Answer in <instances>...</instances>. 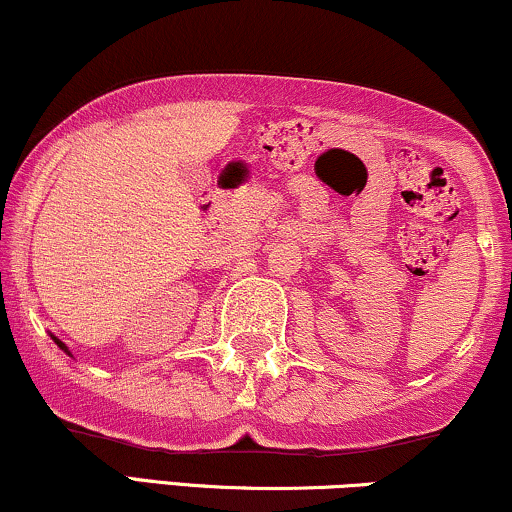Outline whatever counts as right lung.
Masks as SVG:
<instances>
[{"mask_svg":"<svg viewBox=\"0 0 512 512\" xmlns=\"http://www.w3.org/2000/svg\"><path fill=\"white\" fill-rule=\"evenodd\" d=\"M54 342H56V345H58V347H61V349H66V352H68V347H66V345H63V342H61V340H56V338H54Z\"/></svg>","mask_w":512,"mask_h":512,"instance_id":"right-lung-1","label":"right lung"}]
</instances>
